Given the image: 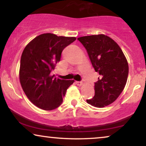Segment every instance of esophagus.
I'll list each match as a JSON object with an SVG mask.
<instances>
[{"label": "esophagus", "mask_w": 146, "mask_h": 146, "mask_svg": "<svg viewBox=\"0 0 146 146\" xmlns=\"http://www.w3.org/2000/svg\"><path fill=\"white\" fill-rule=\"evenodd\" d=\"M76 84L78 86H80L83 84V83L82 82H78V81L76 82Z\"/></svg>", "instance_id": "esophagus-1"}]
</instances>
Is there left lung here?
<instances>
[{
	"instance_id": "8db88e82",
	"label": "left lung",
	"mask_w": 146,
	"mask_h": 146,
	"mask_svg": "<svg viewBox=\"0 0 146 146\" xmlns=\"http://www.w3.org/2000/svg\"><path fill=\"white\" fill-rule=\"evenodd\" d=\"M78 40L100 74L94 83V96L87 100V103L96 108L107 106L119 97L126 84L129 72L126 58L119 45L106 35L86 36Z\"/></svg>"
}]
</instances>
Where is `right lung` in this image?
I'll return each instance as SVG.
<instances>
[{"label":"right lung","mask_w":146,"mask_h":146,"mask_svg":"<svg viewBox=\"0 0 146 146\" xmlns=\"http://www.w3.org/2000/svg\"><path fill=\"white\" fill-rule=\"evenodd\" d=\"M76 37L58 36L52 33L38 36L30 42L21 56L19 80L29 100L44 110H52L62 104L74 80H62L52 75L62 52Z\"/></svg>","instance_id":"1"}]
</instances>
